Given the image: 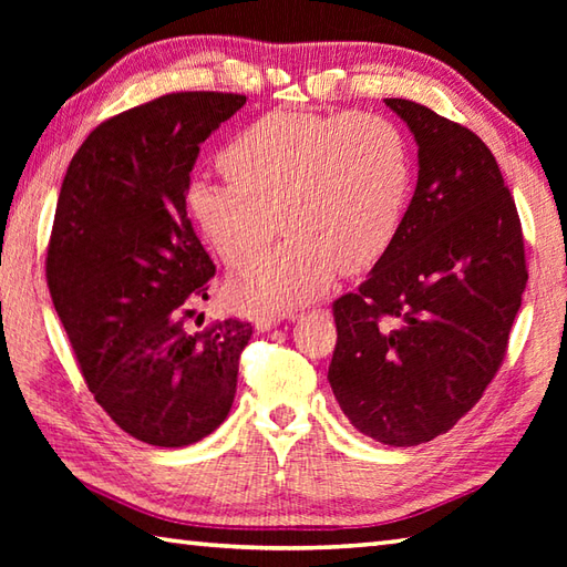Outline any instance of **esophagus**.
Wrapping results in <instances>:
<instances>
[{
  "label": "esophagus",
  "instance_id": "esophagus-1",
  "mask_svg": "<svg viewBox=\"0 0 567 567\" xmlns=\"http://www.w3.org/2000/svg\"><path fill=\"white\" fill-rule=\"evenodd\" d=\"M280 319H285V317L272 315V311H262V315L256 317V329L258 331H268V329L277 327V323H280Z\"/></svg>",
  "mask_w": 567,
  "mask_h": 567
}]
</instances>
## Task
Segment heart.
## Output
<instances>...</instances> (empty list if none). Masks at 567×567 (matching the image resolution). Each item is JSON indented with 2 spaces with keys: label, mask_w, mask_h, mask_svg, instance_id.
<instances>
[{
  "label": "heart",
  "mask_w": 567,
  "mask_h": 567,
  "mask_svg": "<svg viewBox=\"0 0 567 567\" xmlns=\"http://www.w3.org/2000/svg\"><path fill=\"white\" fill-rule=\"evenodd\" d=\"M219 165L228 183H189L187 209L231 268L249 262L281 219L284 244L234 282L240 302L268 309L311 302L339 268L375 265L412 189L402 131L370 112H270L228 143Z\"/></svg>",
  "instance_id": "1"
}]
</instances>
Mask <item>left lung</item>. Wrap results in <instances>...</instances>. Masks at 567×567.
Returning a JSON list of instances; mask_svg holds the SVG:
<instances>
[{
	"mask_svg": "<svg viewBox=\"0 0 567 567\" xmlns=\"http://www.w3.org/2000/svg\"><path fill=\"white\" fill-rule=\"evenodd\" d=\"M419 146V179L392 246L333 302L331 390L351 424L419 445L465 416L497 375L528 280L519 212L473 131L384 100Z\"/></svg>",
	"mask_w": 567,
	"mask_h": 567,
	"instance_id": "left-lung-1",
	"label": "left lung"
}]
</instances>
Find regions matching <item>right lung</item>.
Instances as JSON below:
<instances>
[{"label": "right lung", "mask_w": 567, "mask_h": 567, "mask_svg": "<svg viewBox=\"0 0 567 567\" xmlns=\"http://www.w3.org/2000/svg\"><path fill=\"white\" fill-rule=\"evenodd\" d=\"M244 104L173 92L106 118L60 187L45 258L55 311L97 404L161 449L219 429L252 336L240 319L187 329L216 272L187 216L189 173L199 143Z\"/></svg>", "instance_id": "obj_1"}]
</instances>
